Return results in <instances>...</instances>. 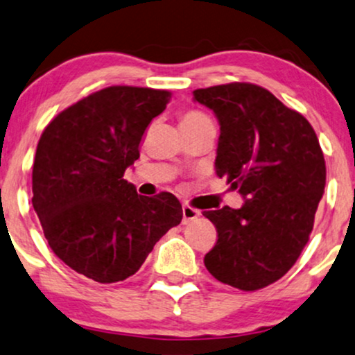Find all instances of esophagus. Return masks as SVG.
I'll return each instance as SVG.
<instances>
[{
	"label": "esophagus",
	"instance_id": "obj_1",
	"mask_svg": "<svg viewBox=\"0 0 355 355\" xmlns=\"http://www.w3.org/2000/svg\"><path fill=\"white\" fill-rule=\"evenodd\" d=\"M199 215H200L199 210L192 209V207H189V205H184L182 207V223L184 225L191 223L192 220H196L197 217H199Z\"/></svg>",
	"mask_w": 355,
	"mask_h": 355
}]
</instances>
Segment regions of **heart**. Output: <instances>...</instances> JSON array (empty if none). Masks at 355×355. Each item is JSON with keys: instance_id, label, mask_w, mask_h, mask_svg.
<instances>
[{"instance_id": "1", "label": "heart", "mask_w": 355, "mask_h": 355, "mask_svg": "<svg viewBox=\"0 0 355 355\" xmlns=\"http://www.w3.org/2000/svg\"><path fill=\"white\" fill-rule=\"evenodd\" d=\"M207 121H209V117L199 110H186L181 116V127H194Z\"/></svg>"}]
</instances>
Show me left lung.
Masks as SVG:
<instances>
[{
	"label": "left lung",
	"mask_w": 355,
	"mask_h": 355,
	"mask_svg": "<svg viewBox=\"0 0 355 355\" xmlns=\"http://www.w3.org/2000/svg\"><path fill=\"white\" fill-rule=\"evenodd\" d=\"M194 101L220 123L217 176L245 199L241 209L204 211L218 233L204 264L239 290L268 287L310 238L326 184L318 137L302 114L251 83L196 89Z\"/></svg>",
	"instance_id": "obj_1"
}]
</instances>
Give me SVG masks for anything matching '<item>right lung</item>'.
<instances>
[{"instance_id": "obj_1", "label": "right lung", "mask_w": 355, "mask_h": 355, "mask_svg": "<svg viewBox=\"0 0 355 355\" xmlns=\"http://www.w3.org/2000/svg\"><path fill=\"white\" fill-rule=\"evenodd\" d=\"M171 93L110 86L45 127L32 169V205L49 246L68 268L101 284L125 280L182 220L169 192L137 194L123 179L141 137Z\"/></svg>"}]
</instances>
